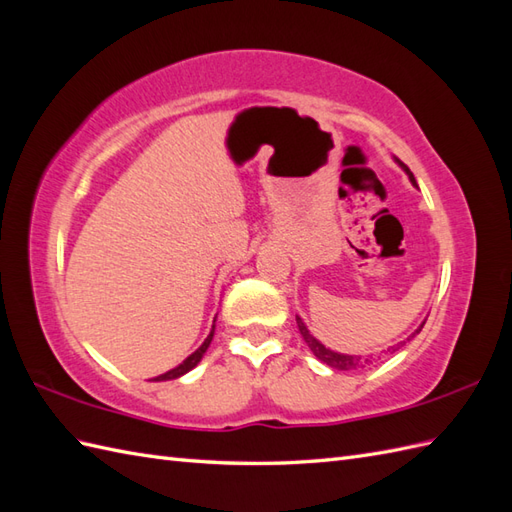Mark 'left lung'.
Returning a JSON list of instances; mask_svg holds the SVG:
<instances>
[{
    "label": "left lung",
    "instance_id": "obj_1",
    "mask_svg": "<svg viewBox=\"0 0 512 512\" xmlns=\"http://www.w3.org/2000/svg\"><path fill=\"white\" fill-rule=\"evenodd\" d=\"M398 162H400V160H398ZM400 167L409 173V180H411L413 184H416V178H413V173L409 171V167L402 165V162H400ZM297 323H299L301 336H303V339H306L308 347L314 352V356H317L319 361H323L325 365H330V367H334V369H343V372H347V369H358V367H363V363H367V358L363 361L361 356H350V354H339V352L328 350V347L321 345L317 339H314V336L308 332V328H306V325H303V321H301L299 317H297ZM422 325H424V323H422ZM422 325H420V328H418L416 332H413L411 336H416V334L422 330ZM398 347H400V345L391 347V350H398Z\"/></svg>",
    "mask_w": 512,
    "mask_h": 512
}]
</instances>
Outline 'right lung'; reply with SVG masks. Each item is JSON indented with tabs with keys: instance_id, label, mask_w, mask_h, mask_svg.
Masks as SVG:
<instances>
[{
	"instance_id": "obj_1",
	"label": "right lung",
	"mask_w": 512,
	"mask_h": 512,
	"mask_svg": "<svg viewBox=\"0 0 512 512\" xmlns=\"http://www.w3.org/2000/svg\"><path fill=\"white\" fill-rule=\"evenodd\" d=\"M211 339H213V330H211V334L209 336H206V341L198 347V350H195L189 358H187V361H182L176 369H169V372L167 374H160V376H156L154 380H171V378H178V376H182V374H187L189 372V369H193L195 365H198L200 363V358L204 356V352H206V347H209L211 345Z\"/></svg>"
}]
</instances>
